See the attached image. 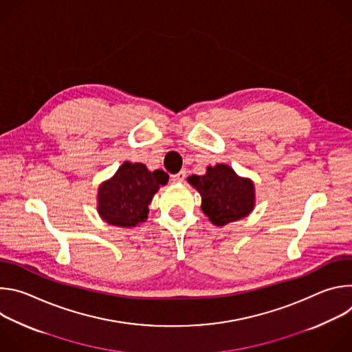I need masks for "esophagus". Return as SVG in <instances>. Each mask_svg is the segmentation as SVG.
<instances>
[{
	"mask_svg": "<svg viewBox=\"0 0 352 352\" xmlns=\"http://www.w3.org/2000/svg\"><path fill=\"white\" fill-rule=\"evenodd\" d=\"M185 174H186V171H185V170H181L179 173H177V174L173 175V181H174V182H184Z\"/></svg>",
	"mask_w": 352,
	"mask_h": 352,
	"instance_id": "obj_1",
	"label": "esophagus"
}]
</instances>
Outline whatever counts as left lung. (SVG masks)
I'll return each instance as SVG.
<instances>
[{
    "instance_id": "8db88e82",
    "label": "left lung",
    "mask_w": 352,
    "mask_h": 352,
    "mask_svg": "<svg viewBox=\"0 0 352 352\" xmlns=\"http://www.w3.org/2000/svg\"><path fill=\"white\" fill-rule=\"evenodd\" d=\"M188 182L202 196L200 209L217 227L241 220L255 209L254 181L238 175L227 164L209 166L205 175H190Z\"/></svg>"
}]
</instances>
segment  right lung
<instances>
[{
	"mask_svg": "<svg viewBox=\"0 0 352 352\" xmlns=\"http://www.w3.org/2000/svg\"><path fill=\"white\" fill-rule=\"evenodd\" d=\"M167 184L168 174L163 170L148 171L142 163L124 162L111 178L98 185L97 213L111 226L136 227L146 221L153 196Z\"/></svg>",
	"mask_w": 352,
	"mask_h": 352,
	"instance_id": "1",
	"label": "right lung"
}]
</instances>
